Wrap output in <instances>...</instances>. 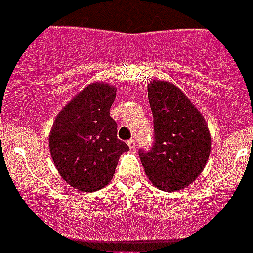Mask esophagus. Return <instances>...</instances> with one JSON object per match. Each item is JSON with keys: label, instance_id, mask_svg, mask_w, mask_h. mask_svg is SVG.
I'll list each match as a JSON object with an SVG mask.
<instances>
[{"label": "esophagus", "instance_id": "esophagus-1", "mask_svg": "<svg viewBox=\"0 0 253 253\" xmlns=\"http://www.w3.org/2000/svg\"><path fill=\"white\" fill-rule=\"evenodd\" d=\"M128 145H129V148H130L131 150L135 149V147H136L135 139H130V140H128Z\"/></svg>", "mask_w": 253, "mask_h": 253}]
</instances>
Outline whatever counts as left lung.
<instances>
[{
	"instance_id": "obj_1",
	"label": "left lung",
	"mask_w": 253,
	"mask_h": 253,
	"mask_svg": "<svg viewBox=\"0 0 253 253\" xmlns=\"http://www.w3.org/2000/svg\"><path fill=\"white\" fill-rule=\"evenodd\" d=\"M154 142L139 157L150 182L166 192L185 188L201 174L211 152V136L202 114L168 81L148 86Z\"/></svg>"
}]
</instances>
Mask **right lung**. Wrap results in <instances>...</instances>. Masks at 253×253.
Masks as SVG:
<instances>
[{"mask_svg": "<svg viewBox=\"0 0 253 253\" xmlns=\"http://www.w3.org/2000/svg\"><path fill=\"white\" fill-rule=\"evenodd\" d=\"M117 90L95 83L85 87L55 119L48 139L50 153L60 175L78 191L95 192L115 173L122 153L129 147L118 139V125L110 117Z\"/></svg>", "mask_w": 253, "mask_h": 253, "instance_id": "add662e5", "label": "right lung"}]
</instances>
